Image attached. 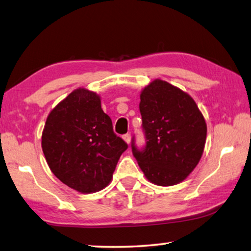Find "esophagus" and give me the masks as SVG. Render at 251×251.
<instances>
[{
    "label": "esophagus",
    "instance_id": "obj_1",
    "mask_svg": "<svg viewBox=\"0 0 251 251\" xmlns=\"http://www.w3.org/2000/svg\"><path fill=\"white\" fill-rule=\"evenodd\" d=\"M122 138H124V140L126 142L127 144L130 143V141H131V134H130V133H126V134H124V136H122Z\"/></svg>",
    "mask_w": 251,
    "mask_h": 251
}]
</instances>
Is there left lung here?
<instances>
[{"instance_id": "8db88e82", "label": "left lung", "mask_w": 251, "mask_h": 251, "mask_svg": "<svg viewBox=\"0 0 251 251\" xmlns=\"http://www.w3.org/2000/svg\"><path fill=\"white\" fill-rule=\"evenodd\" d=\"M145 145L131 141L132 153L151 182L173 186L184 180L204 150L206 125L196 101L165 81L156 79L141 94Z\"/></svg>"}]
</instances>
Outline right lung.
<instances>
[{"label":"right lung","mask_w":251,"mask_h":251,"mask_svg":"<svg viewBox=\"0 0 251 251\" xmlns=\"http://www.w3.org/2000/svg\"><path fill=\"white\" fill-rule=\"evenodd\" d=\"M41 145L54 176L83 193L105 188L127 149L113 132L100 98L84 88L71 93L50 112Z\"/></svg>","instance_id":"right-lung-1"}]
</instances>
